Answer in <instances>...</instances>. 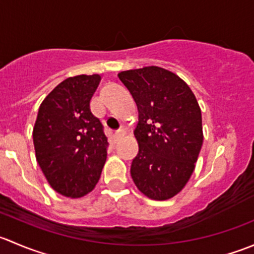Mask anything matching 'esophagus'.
<instances>
[{"mask_svg":"<svg viewBox=\"0 0 254 254\" xmlns=\"http://www.w3.org/2000/svg\"><path fill=\"white\" fill-rule=\"evenodd\" d=\"M124 130H123V129H119V130H117V131H115L114 132V135H113V137H114V140H115V141H117V140H119L120 139V137H122L123 136V135H124Z\"/></svg>","mask_w":254,"mask_h":254,"instance_id":"1","label":"esophagus"}]
</instances>
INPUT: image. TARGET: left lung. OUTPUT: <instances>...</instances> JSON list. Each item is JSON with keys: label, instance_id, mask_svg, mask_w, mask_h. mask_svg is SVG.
Wrapping results in <instances>:
<instances>
[{"label": "left lung", "instance_id": "8db88e82", "mask_svg": "<svg viewBox=\"0 0 254 254\" xmlns=\"http://www.w3.org/2000/svg\"><path fill=\"white\" fill-rule=\"evenodd\" d=\"M118 77L139 111L132 181L150 199L167 200L184 188L195 168L203 145L200 107L183 79L158 66L123 71Z\"/></svg>", "mask_w": 254, "mask_h": 254}]
</instances>
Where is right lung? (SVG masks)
I'll list each match as a JSON object with an SVG mask.
<instances>
[{"instance_id":"right-lung-1","label":"right lung","mask_w":254,"mask_h":254,"mask_svg":"<svg viewBox=\"0 0 254 254\" xmlns=\"http://www.w3.org/2000/svg\"><path fill=\"white\" fill-rule=\"evenodd\" d=\"M99 75L68 77L40 104L33 129L37 161L54 190L81 198L98 183L108 139L89 102Z\"/></svg>"}]
</instances>
